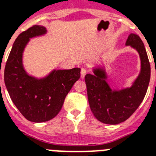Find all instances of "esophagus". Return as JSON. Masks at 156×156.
<instances>
[{
	"mask_svg": "<svg viewBox=\"0 0 156 156\" xmlns=\"http://www.w3.org/2000/svg\"><path fill=\"white\" fill-rule=\"evenodd\" d=\"M86 73H87V70H86V68H82L81 71H80V76H81L82 79H84V76H85Z\"/></svg>",
	"mask_w": 156,
	"mask_h": 156,
	"instance_id": "34e87169",
	"label": "esophagus"
}]
</instances>
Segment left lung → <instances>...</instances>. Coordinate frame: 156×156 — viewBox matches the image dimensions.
I'll list each match as a JSON object with an SVG mask.
<instances>
[{"mask_svg":"<svg viewBox=\"0 0 156 156\" xmlns=\"http://www.w3.org/2000/svg\"><path fill=\"white\" fill-rule=\"evenodd\" d=\"M126 46L136 50L141 60V71L131 87L113 89L106 82L104 67L94 68L93 74L84 77L91 110L95 118L105 124L116 125L128 119L143 101L150 82V63L141 38L130 34Z\"/></svg>","mask_w":156,"mask_h":156,"instance_id":"1","label":"left lung"}]
</instances>
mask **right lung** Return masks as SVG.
<instances>
[{"label":"right lung","mask_w":156,"mask_h":156,"mask_svg":"<svg viewBox=\"0 0 156 156\" xmlns=\"http://www.w3.org/2000/svg\"><path fill=\"white\" fill-rule=\"evenodd\" d=\"M47 30L35 25L18 35L5 68V84L12 101L28 121L43 122L54 118L62 109L64 99L80 77V68L53 70L38 79L28 75L22 63L25 47L30 38L43 35Z\"/></svg>","instance_id":"add662e5"}]
</instances>
